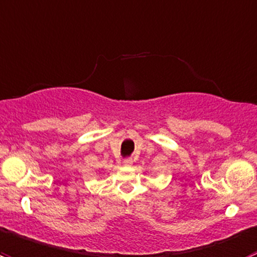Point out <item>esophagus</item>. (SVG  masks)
Wrapping results in <instances>:
<instances>
[{
    "label": "esophagus",
    "mask_w": 257,
    "mask_h": 257,
    "mask_svg": "<svg viewBox=\"0 0 257 257\" xmlns=\"http://www.w3.org/2000/svg\"><path fill=\"white\" fill-rule=\"evenodd\" d=\"M123 163L125 165H131V164H133V159H132V158H125Z\"/></svg>",
    "instance_id": "34e87169"
}]
</instances>
